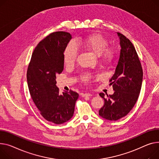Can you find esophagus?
<instances>
[{
	"mask_svg": "<svg viewBox=\"0 0 159 159\" xmlns=\"http://www.w3.org/2000/svg\"><path fill=\"white\" fill-rule=\"evenodd\" d=\"M92 94L89 93H82V97H91Z\"/></svg>",
	"mask_w": 159,
	"mask_h": 159,
	"instance_id": "34e87169",
	"label": "esophagus"
}]
</instances>
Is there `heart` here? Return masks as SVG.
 <instances>
[{"instance_id":"obj_1","label":"heart","mask_w":159,"mask_h":159,"mask_svg":"<svg viewBox=\"0 0 159 159\" xmlns=\"http://www.w3.org/2000/svg\"><path fill=\"white\" fill-rule=\"evenodd\" d=\"M79 44L93 52L98 56H103L105 59H110L112 57V53L107 49L109 46L108 41L106 38L100 34H93L86 38L79 39ZM79 48L75 41H71L66 47L63 53V60L67 66H71L74 64L78 56ZM93 76L89 74H86L82 77V79L84 82H89Z\"/></svg>"}]
</instances>
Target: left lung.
<instances>
[{
  "label": "left lung",
  "instance_id": "1",
  "mask_svg": "<svg viewBox=\"0 0 159 159\" xmlns=\"http://www.w3.org/2000/svg\"><path fill=\"white\" fill-rule=\"evenodd\" d=\"M121 47L120 56L115 73L110 79L114 93L105 98L103 106L99 110L102 118L111 121L118 120L132 110L139 97L143 82V69L138 55L131 41L117 33Z\"/></svg>",
  "mask_w": 159,
  "mask_h": 159
}]
</instances>
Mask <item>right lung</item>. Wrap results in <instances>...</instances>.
Returning a JSON list of instances; mask_svg holds the SVG:
<instances>
[{
  "instance_id": "add662e5",
  "label": "right lung",
  "mask_w": 159,
  "mask_h": 159,
  "mask_svg": "<svg viewBox=\"0 0 159 159\" xmlns=\"http://www.w3.org/2000/svg\"><path fill=\"white\" fill-rule=\"evenodd\" d=\"M71 35L66 32L51 33L41 41L32 55L27 80L29 93L41 116L59 125L73 115L79 94L70 91L59 93L56 75L64 69L63 53Z\"/></svg>"
}]
</instances>
